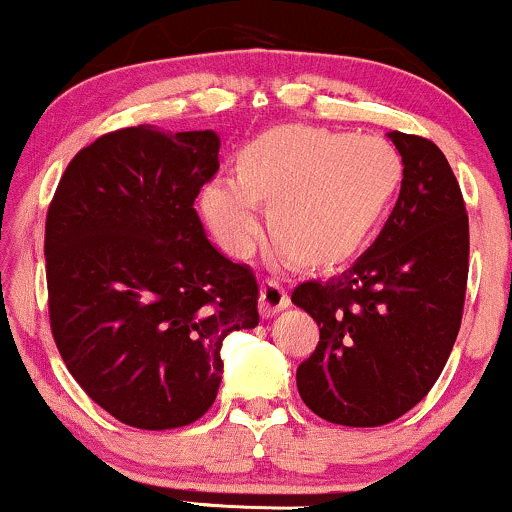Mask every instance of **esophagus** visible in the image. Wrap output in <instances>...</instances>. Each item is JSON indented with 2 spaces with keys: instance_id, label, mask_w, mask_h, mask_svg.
I'll use <instances>...</instances> for the list:
<instances>
[{
  "instance_id": "obj_1",
  "label": "esophagus",
  "mask_w": 512,
  "mask_h": 512,
  "mask_svg": "<svg viewBox=\"0 0 512 512\" xmlns=\"http://www.w3.org/2000/svg\"><path fill=\"white\" fill-rule=\"evenodd\" d=\"M289 306V294H286V286L279 282L277 277H267L260 286V313L265 318L274 316V313L284 311Z\"/></svg>"
}]
</instances>
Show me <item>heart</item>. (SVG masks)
Listing matches in <instances>:
<instances>
[{
	"label": "heart",
	"mask_w": 512,
	"mask_h": 512,
	"mask_svg": "<svg viewBox=\"0 0 512 512\" xmlns=\"http://www.w3.org/2000/svg\"><path fill=\"white\" fill-rule=\"evenodd\" d=\"M401 182L389 143L316 126H279L240 157V179H216L204 194L213 233L230 255L247 257L262 238L269 204L274 238L294 257L328 265L372 235Z\"/></svg>",
	"instance_id": "obj_1"
}]
</instances>
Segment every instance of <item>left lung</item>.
Listing matches in <instances>:
<instances>
[{"label": "left lung", "mask_w": 512, "mask_h": 512, "mask_svg": "<svg viewBox=\"0 0 512 512\" xmlns=\"http://www.w3.org/2000/svg\"><path fill=\"white\" fill-rule=\"evenodd\" d=\"M389 138L403 162L389 221L350 267L291 294L320 330L296 369L303 403L347 428L386 425L428 396L457 340L469 277V216L447 157L428 138Z\"/></svg>", "instance_id": "left-lung-1"}]
</instances>
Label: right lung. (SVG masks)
<instances>
[{
  "instance_id": "right-lung-1",
  "label": "right lung",
  "mask_w": 512,
  "mask_h": 512,
  "mask_svg": "<svg viewBox=\"0 0 512 512\" xmlns=\"http://www.w3.org/2000/svg\"><path fill=\"white\" fill-rule=\"evenodd\" d=\"M218 148L213 131L106 133L72 157L48 206L55 345L84 393L131 428L199 420L226 335L260 323L255 274L209 243L194 209Z\"/></svg>"
}]
</instances>
